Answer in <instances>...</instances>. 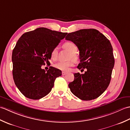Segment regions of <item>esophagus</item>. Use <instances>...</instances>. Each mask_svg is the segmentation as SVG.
<instances>
[{
	"label": "esophagus",
	"mask_w": 130,
	"mask_h": 130,
	"mask_svg": "<svg viewBox=\"0 0 130 130\" xmlns=\"http://www.w3.org/2000/svg\"><path fill=\"white\" fill-rule=\"evenodd\" d=\"M66 74H67V73L64 72V71H62V75H65Z\"/></svg>",
	"instance_id": "esophagus-1"
}]
</instances>
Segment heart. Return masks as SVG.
<instances>
[{
	"instance_id": "1",
	"label": "heart",
	"mask_w": 130,
	"mask_h": 130,
	"mask_svg": "<svg viewBox=\"0 0 130 130\" xmlns=\"http://www.w3.org/2000/svg\"><path fill=\"white\" fill-rule=\"evenodd\" d=\"M63 47L66 48L70 52L71 55L70 57L75 58L76 57L75 53L77 51V47L75 43H74L72 42H65L63 45ZM58 56V50L57 47L54 48L52 50L51 53V59L54 60L57 59ZM74 66V61H69L67 62L63 61H59L55 63L54 65V67L57 69L58 70H60L62 71H68L70 70L71 67Z\"/></svg>"
}]
</instances>
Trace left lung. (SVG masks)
Instances as JSON below:
<instances>
[{"label": "left lung", "mask_w": 130, "mask_h": 130, "mask_svg": "<svg viewBox=\"0 0 130 130\" xmlns=\"http://www.w3.org/2000/svg\"><path fill=\"white\" fill-rule=\"evenodd\" d=\"M65 39L71 41L79 50V69H87L83 74L75 73L69 87L74 95L83 101L100 96L110 83L115 65L113 48L107 37L95 29H80L68 34Z\"/></svg>", "instance_id": "obj_1"}]
</instances>
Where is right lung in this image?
Segmentation results:
<instances>
[{"instance_id": "1", "label": "right lung", "mask_w": 130, "mask_h": 130, "mask_svg": "<svg viewBox=\"0 0 130 130\" xmlns=\"http://www.w3.org/2000/svg\"><path fill=\"white\" fill-rule=\"evenodd\" d=\"M67 34L41 27L19 38L12 52L13 77L26 97H44L51 92L55 79L61 75V71L54 67L46 71L41 67L50 62L52 50Z\"/></svg>"}]
</instances>
